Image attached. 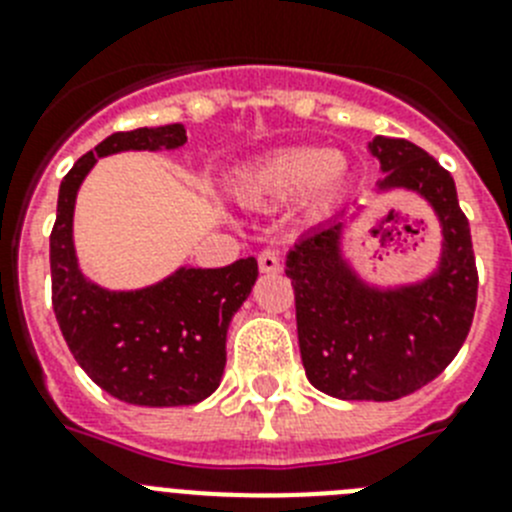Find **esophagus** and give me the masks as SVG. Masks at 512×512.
Masks as SVG:
<instances>
[{"label": "esophagus", "instance_id": "esophagus-1", "mask_svg": "<svg viewBox=\"0 0 512 512\" xmlns=\"http://www.w3.org/2000/svg\"><path fill=\"white\" fill-rule=\"evenodd\" d=\"M259 269L264 271V274H279V271H282V259H279V253L271 251V248L261 251L259 253Z\"/></svg>", "mask_w": 512, "mask_h": 512}]
</instances>
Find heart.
<instances>
[{
    "label": "heart",
    "mask_w": 512,
    "mask_h": 512,
    "mask_svg": "<svg viewBox=\"0 0 512 512\" xmlns=\"http://www.w3.org/2000/svg\"><path fill=\"white\" fill-rule=\"evenodd\" d=\"M351 179L346 156L325 148L297 146L274 151L233 179V194L243 205L274 210L297 197L302 212L325 215L336 207Z\"/></svg>",
    "instance_id": "1"
}]
</instances>
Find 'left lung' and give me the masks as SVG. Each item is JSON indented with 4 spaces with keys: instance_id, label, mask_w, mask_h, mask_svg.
Segmentation results:
<instances>
[{
    "instance_id": "1",
    "label": "left lung",
    "mask_w": 512,
    "mask_h": 512,
    "mask_svg": "<svg viewBox=\"0 0 512 512\" xmlns=\"http://www.w3.org/2000/svg\"><path fill=\"white\" fill-rule=\"evenodd\" d=\"M377 192H408L441 228L438 261L423 279L369 282L343 251L351 210L305 233L287 253L297 338L312 387L338 400L390 402L425 387L459 354L477 307L472 233L451 174L410 140L377 135Z\"/></svg>"
}]
</instances>
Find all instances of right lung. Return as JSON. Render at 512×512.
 Returning a JSON list of instances; mask_svg holds the SVG:
<instances>
[{"instance_id":"obj_1","label":"right lung","mask_w":512,"mask_h":512,"mask_svg":"<svg viewBox=\"0 0 512 512\" xmlns=\"http://www.w3.org/2000/svg\"><path fill=\"white\" fill-rule=\"evenodd\" d=\"M184 125L112 133L63 176L51 233L53 312L79 366L117 400L140 408L197 405L220 387L230 320L259 279L253 256L220 269L179 266L140 289H107L81 271L74 246L76 194L97 158L174 151Z\"/></svg>"}]
</instances>
